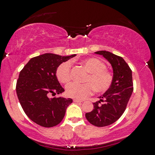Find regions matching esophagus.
<instances>
[{
    "label": "esophagus",
    "instance_id": "1",
    "mask_svg": "<svg viewBox=\"0 0 155 155\" xmlns=\"http://www.w3.org/2000/svg\"><path fill=\"white\" fill-rule=\"evenodd\" d=\"M74 102H82V100H77V99H74Z\"/></svg>",
    "mask_w": 155,
    "mask_h": 155
}]
</instances>
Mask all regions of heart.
Wrapping results in <instances>:
<instances>
[{
    "mask_svg": "<svg viewBox=\"0 0 155 155\" xmlns=\"http://www.w3.org/2000/svg\"><path fill=\"white\" fill-rule=\"evenodd\" d=\"M81 64L89 72L86 77L87 83L79 84L71 82L66 87L67 96L70 97L84 100L92 94L94 90L97 92H105L113 82V75L106 69V66L101 60L97 58H88L82 60ZM70 61L61 63L56 68V77L60 82L67 84L71 80Z\"/></svg>",
    "mask_w": 155,
    "mask_h": 155,
    "instance_id": "obj_1",
    "label": "heart"
}]
</instances>
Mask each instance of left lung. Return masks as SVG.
<instances>
[{
  "label": "left lung",
  "instance_id": "left-lung-1",
  "mask_svg": "<svg viewBox=\"0 0 155 155\" xmlns=\"http://www.w3.org/2000/svg\"><path fill=\"white\" fill-rule=\"evenodd\" d=\"M94 53L101 55L111 64L113 71V82L110 88L94 102V109L85 114L91 124L104 127L115 123L124 113L133 92L132 71L122 57L110 52L100 50ZM101 101L104 103L99 104Z\"/></svg>",
  "mask_w": 155,
  "mask_h": 155
}]
</instances>
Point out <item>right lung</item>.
Masks as SVG:
<instances>
[{"label":"right lung","instance_id":"right-lung-1","mask_svg":"<svg viewBox=\"0 0 155 155\" xmlns=\"http://www.w3.org/2000/svg\"><path fill=\"white\" fill-rule=\"evenodd\" d=\"M74 56L76 54L61 56L45 53L31 58L20 71L16 87L18 100L26 115L42 127L59 124L72 103L71 98H50L49 95L64 92L56 77V68Z\"/></svg>","mask_w":155,"mask_h":155}]
</instances>
